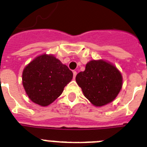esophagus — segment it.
I'll return each instance as SVG.
<instances>
[{
    "mask_svg": "<svg viewBox=\"0 0 147 147\" xmlns=\"http://www.w3.org/2000/svg\"><path fill=\"white\" fill-rule=\"evenodd\" d=\"M73 74H74V79H75V78H76V74H77V73H76V71H73Z\"/></svg>",
    "mask_w": 147,
    "mask_h": 147,
    "instance_id": "1",
    "label": "esophagus"
}]
</instances>
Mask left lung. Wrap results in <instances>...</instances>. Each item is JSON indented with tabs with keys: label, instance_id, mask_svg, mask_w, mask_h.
Listing matches in <instances>:
<instances>
[{
	"label": "left lung",
	"instance_id": "1",
	"mask_svg": "<svg viewBox=\"0 0 147 147\" xmlns=\"http://www.w3.org/2000/svg\"><path fill=\"white\" fill-rule=\"evenodd\" d=\"M76 81L85 98L97 107L112 102L122 87L120 71L111 63L103 60L88 62L85 70L76 75Z\"/></svg>",
	"mask_w": 147,
	"mask_h": 147
}]
</instances>
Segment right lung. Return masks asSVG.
<instances>
[{
    "mask_svg": "<svg viewBox=\"0 0 147 147\" xmlns=\"http://www.w3.org/2000/svg\"><path fill=\"white\" fill-rule=\"evenodd\" d=\"M73 73L53 55L37 56L22 71V85L28 98L41 106L55 101L71 81Z\"/></svg>",
    "mask_w": 147,
    "mask_h": 147,
    "instance_id": "add662e5",
    "label": "right lung"
}]
</instances>
